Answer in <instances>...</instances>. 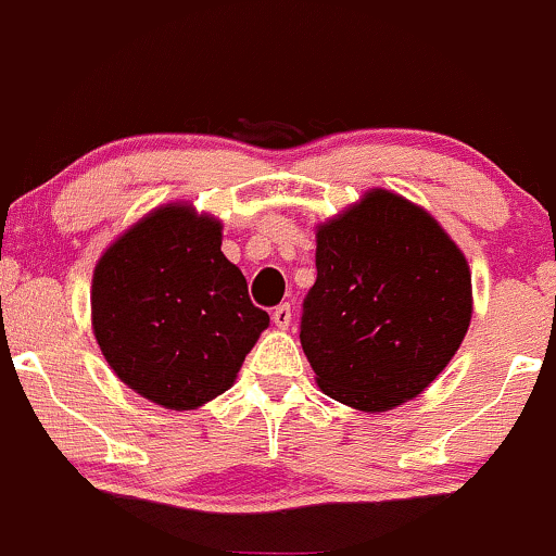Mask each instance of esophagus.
I'll return each instance as SVG.
<instances>
[{
    "label": "esophagus",
    "instance_id": "34e87169",
    "mask_svg": "<svg viewBox=\"0 0 556 556\" xmlns=\"http://www.w3.org/2000/svg\"><path fill=\"white\" fill-rule=\"evenodd\" d=\"M271 319H274V327H279V329H288V327H290V321H292V311H290L288 303H282V306H277V308H274Z\"/></svg>",
    "mask_w": 556,
    "mask_h": 556
}]
</instances>
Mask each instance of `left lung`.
<instances>
[{"mask_svg":"<svg viewBox=\"0 0 556 556\" xmlns=\"http://www.w3.org/2000/svg\"><path fill=\"white\" fill-rule=\"evenodd\" d=\"M469 319L465 253L422 205L375 187L316 227L301 345L329 399L369 414L417 399Z\"/></svg>","mask_w":556,"mask_h":556,"instance_id":"8db88e82","label":"left lung"}]
</instances>
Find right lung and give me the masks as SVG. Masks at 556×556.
Wrapping results in <instances>:
<instances>
[{
    "instance_id": "1",
    "label": "right lung",
    "mask_w": 556,
    "mask_h": 556,
    "mask_svg": "<svg viewBox=\"0 0 556 556\" xmlns=\"http://www.w3.org/2000/svg\"><path fill=\"white\" fill-rule=\"evenodd\" d=\"M222 231L192 203L157 205L110 242L91 277V329L110 369L170 412L235 386L268 327L222 253Z\"/></svg>"
}]
</instances>
